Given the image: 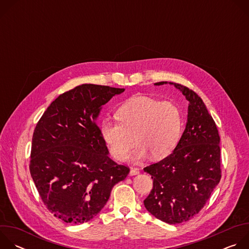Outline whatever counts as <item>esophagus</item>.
<instances>
[{"label": "esophagus", "instance_id": "34e87169", "mask_svg": "<svg viewBox=\"0 0 249 249\" xmlns=\"http://www.w3.org/2000/svg\"><path fill=\"white\" fill-rule=\"evenodd\" d=\"M140 173V171H139V169L138 168H135V167H132L131 169H130V175L131 176H133V175H137V174H139Z\"/></svg>", "mask_w": 249, "mask_h": 249}]
</instances>
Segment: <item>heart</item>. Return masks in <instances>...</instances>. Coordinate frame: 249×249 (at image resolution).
<instances>
[{"label":"heart","instance_id":"b5f03b06","mask_svg":"<svg viewBox=\"0 0 249 249\" xmlns=\"http://www.w3.org/2000/svg\"><path fill=\"white\" fill-rule=\"evenodd\" d=\"M119 121L103 119L100 134L117 160H126L136 144L134 159L151 156L155 160L169 156L178 144L182 131L181 110L175 102L136 95L124 101L116 109Z\"/></svg>","mask_w":249,"mask_h":249}]
</instances>
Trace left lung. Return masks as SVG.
<instances>
[{"label":"left lung","instance_id":"obj_1","mask_svg":"<svg viewBox=\"0 0 249 249\" xmlns=\"http://www.w3.org/2000/svg\"><path fill=\"white\" fill-rule=\"evenodd\" d=\"M173 85L189 101L185 130L169 156L144 168L154 181L144 205L153 216L170 225L194 218L222 177L220 136L214 119L195 91Z\"/></svg>","mask_w":249,"mask_h":249}]
</instances>
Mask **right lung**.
<instances>
[{"mask_svg": "<svg viewBox=\"0 0 249 249\" xmlns=\"http://www.w3.org/2000/svg\"><path fill=\"white\" fill-rule=\"evenodd\" d=\"M124 89L85 84L60 94L32 136L29 170L52 214L71 224L95 217L130 168L108 157L96 118Z\"/></svg>", "mask_w": 249, "mask_h": 249, "instance_id": "add662e5", "label": "right lung"}]
</instances>
